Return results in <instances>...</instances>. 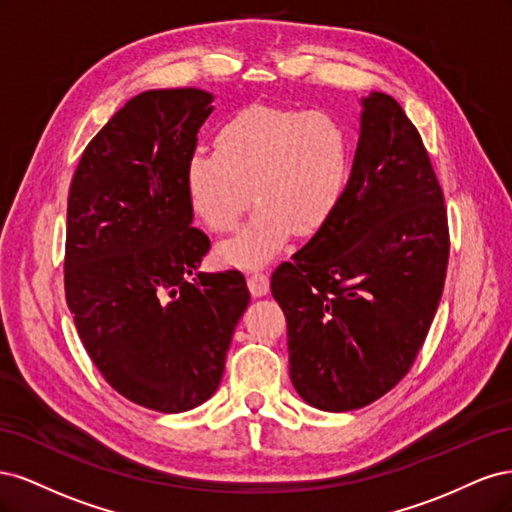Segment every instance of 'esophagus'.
<instances>
[{"label": "esophagus", "instance_id": "34e87169", "mask_svg": "<svg viewBox=\"0 0 512 512\" xmlns=\"http://www.w3.org/2000/svg\"><path fill=\"white\" fill-rule=\"evenodd\" d=\"M247 286H250V292L254 297H265L269 292V275L267 273H250L247 275Z\"/></svg>", "mask_w": 512, "mask_h": 512}]
</instances>
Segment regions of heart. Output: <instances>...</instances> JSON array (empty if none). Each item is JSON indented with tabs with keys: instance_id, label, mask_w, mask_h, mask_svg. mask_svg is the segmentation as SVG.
Returning a JSON list of instances; mask_svg holds the SVG:
<instances>
[{
	"instance_id": "1",
	"label": "heart",
	"mask_w": 512,
	"mask_h": 512,
	"mask_svg": "<svg viewBox=\"0 0 512 512\" xmlns=\"http://www.w3.org/2000/svg\"><path fill=\"white\" fill-rule=\"evenodd\" d=\"M350 170V134L333 113L250 106L215 134V153H194L185 185L192 209L215 232L235 230L252 198L260 200L250 224L220 247L226 262L252 267L280 252L292 228L312 235L327 224Z\"/></svg>"
}]
</instances>
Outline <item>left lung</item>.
Wrapping results in <instances>:
<instances>
[{"label":"left lung","instance_id":"1","mask_svg":"<svg viewBox=\"0 0 512 512\" xmlns=\"http://www.w3.org/2000/svg\"><path fill=\"white\" fill-rule=\"evenodd\" d=\"M361 106L342 203L271 275L292 386L324 412L363 408L408 374L448 265L444 194L421 134L382 91Z\"/></svg>","mask_w":512,"mask_h":512}]
</instances>
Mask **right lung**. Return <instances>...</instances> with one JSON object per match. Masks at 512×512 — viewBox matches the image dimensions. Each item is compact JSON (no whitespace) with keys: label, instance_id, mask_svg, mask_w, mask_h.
<instances>
[{"label":"right lung","instance_id":"obj_1","mask_svg":"<svg viewBox=\"0 0 512 512\" xmlns=\"http://www.w3.org/2000/svg\"><path fill=\"white\" fill-rule=\"evenodd\" d=\"M196 87L134 96L91 138L70 183L64 284L104 380L149 410H192L220 386L250 303L239 271L200 273L185 170L213 113Z\"/></svg>","mask_w":512,"mask_h":512}]
</instances>
